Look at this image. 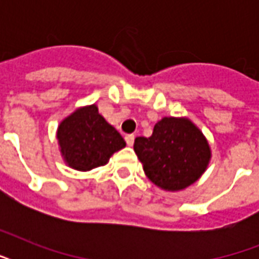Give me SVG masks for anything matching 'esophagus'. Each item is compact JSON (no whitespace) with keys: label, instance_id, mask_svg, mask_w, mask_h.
<instances>
[{"label":"esophagus","instance_id":"1","mask_svg":"<svg viewBox=\"0 0 259 259\" xmlns=\"http://www.w3.org/2000/svg\"><path fill=\"white\" fill-rule=\"evenodd\" d=\"M125 141L129 146L133 145V144H134V134H127V136H125Z\"/></svg>","mask_w":259,"mask_h":259}]
</instances>
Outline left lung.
<instances>
[{"label":"left lung","mask_w":259,"mask_h":259,"mask_svg":"<svg viewBox=\"0 0 259 259\" xmlns=\"http://www.w3.org/2000/svg\"><path fill=\"white\" fill-rule=\"evenodd\" d=\"M134 152L146 177L169 192L196 183L212 157L208 140L187 117L161 118L150 137L134 140Z\"/></svg>","instance_id":"1"}]
</instances>
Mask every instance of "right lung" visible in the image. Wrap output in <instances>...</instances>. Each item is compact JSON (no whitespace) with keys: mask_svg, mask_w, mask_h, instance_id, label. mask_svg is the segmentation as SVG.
Here are the masks:
<instances>
[{"mask_svg":"<svg viewBox=\"0 0 259 259\" xmlns=\"http://www.w3.org/2000/svg\"><path fill=\"white\" fill-rule=\"evenodd\" d=\"M59 150L67 166L87 172L103 166L125 140L98 111V106H80L63 118L56 130Z\"/></svg>","mask_w":259,"mask_h":259,"instance_id":"right-lung-1","label":"right lung"}]
</instances>
